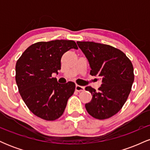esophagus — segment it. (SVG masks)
<instances>
[{
  "label": "esophagus",
  "instance_id": "34e87169",
  "mask_svg": "<svg viewBox=\"0 0 150 150\" xmlns=\"http://www.w3.org/2000/svg\"><path fill=\"white\" fill-rule=\"evenodd\" d=\"M75 90L77 91V92H82V91L85 90V87H82V86H80V85H77L75 86Z\"/></svg>",
  "mask_w": 150,
  "mask_h": 150
}]
</instances>
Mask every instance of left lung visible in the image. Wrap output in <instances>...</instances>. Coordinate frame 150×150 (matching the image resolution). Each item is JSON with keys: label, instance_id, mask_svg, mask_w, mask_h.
I'll list each match as a JSON object with an SVG mask.
<instances>
[{"label": "left lung", "instance_id": "obj_1", "mask_svg": "<svg viewBox=\"0 0 150 150\" xmlns=\"http://www.w3.org/2000/svg\"><path fill=\"white\" fill-rule=\"evenodd\" d=\"M77 45L88 59L90 75L102 79L96 91L85 87L92 99L85 104L90 116L99 120L107 119L121 109L131 91L134 81L133 66L123 51L107 44L93 42H77Z\"/></svg>", "mask_w": 150, "mask_h": 150}]
</instances>
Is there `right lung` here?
I'll return each instance as SVG.
<instances>
[{"label":"right lung","mask_w":150,"mask_h":150,"mask_svg":"<svg viewBox=\"0 0 150 150\" xmlns=\"http://www.w3.org/2000/svg\"><path fill=\"white\" fill-rule=\"evenodd\" d=\"M77 49L73 40H53L32 44L24 51L15 65V80L19 92L29 109L46 120L60 118L75 84H60L51 77L61 69L63 53Z\"/></svg>","instance_id":"add662e5"}]
</instances>
